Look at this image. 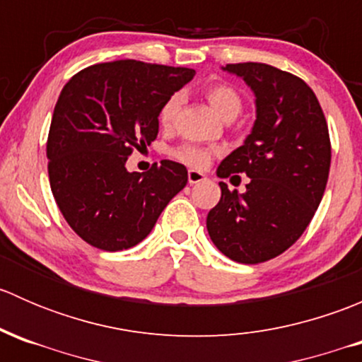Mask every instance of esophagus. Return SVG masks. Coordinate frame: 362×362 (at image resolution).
Returning <instances> with one entry per match:
<instances>
[{
    "label": "esophagus",
    "mask_w": 362,
    "mask_h": 362,
    "mask_svg": "<svg viewBox=\"0 0 362 362\" xmlns=\"http://www.w3.org/2000/svg\"><path fill=\"white\" fill-rule=\"evenodd\" d=\"M187 178H189V184L194 185V184H199V182H203L206 177H204V173H202V171L189 170L187 171Z\"/></svg>",
    "instance_id": "34e87169"
}]
</instances>
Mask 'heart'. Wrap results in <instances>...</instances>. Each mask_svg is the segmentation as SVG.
Returning <instances> with one entry per match:
<instances>
[{"label": "heart", "mask_w": 362, "mask_h": 362, "mask_svg": "<svg viewBox=\"0 0 362 362\" xmlns=\"http://www.w3.org/2000/svg\"><path fill=\"white\" fill-rule=\"evenodd\" d=\"M204 96L210 101L211 107L215 108V112L222 117V119H228V117H236L238 112L242 110V98L236 93L235 87H231L226 82H211L204 87ZM182 98L178 94L168 98L164 101V105L159 110V122L163 127H171L173 126L175 119H177V113L180 110ZM214 151L203 145L196 144H184L180 147L175 148L171 152L175 159L180 160V163L187 164L192 168H203L206 166L208 160L211 159Z\"/></svg>", "instance_id": "b5f03b06"}]
</instances>
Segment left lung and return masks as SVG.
<instances>
[{
	"label": "left lung",
	"mask_w": 362,
	"mask_h": 362,
	"mask_svg": "<svg viewBox=\"0 0 362 362\" xmlns=\"http://www.w3.org/2000/svg\"><path fill=\"white\" fill-rule=\"evenodd\" d=\"M255 94V122L245 144L217 168L221 178L245 173L247 191L221 185L206 217L211 242L242 264L269 261L308 228L326 191L331 141L313 90L299 76L262 63L226 64Z\"/></svg>",
	"instance_id": "obj_1"
}]
</instances>
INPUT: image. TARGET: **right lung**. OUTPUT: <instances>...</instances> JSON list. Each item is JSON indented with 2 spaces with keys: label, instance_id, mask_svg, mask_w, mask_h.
Returning a JSON list of instances; mask_svg holds the SVG:
<instances>
[{
  "label": "right lung",
  "instance_id": "right-lung-1",
  "mask_svg": "<svg viewBox=\"0 0 362 362\" xmlns=\"http://www.w3.org/2000/svg\"><path fill=\"white\" fill-rule=\"evenodd\" d=\"M194 69L122 59L68 80L47 140L49 180L69 228L89 245L117 252L138 245L187 184V170L160 160L147 173L126 170L134 148L158 138L159 110Z\"/></svg>",
  "mask_w": 362,
  "mask_h": 362
}]
</instances>
